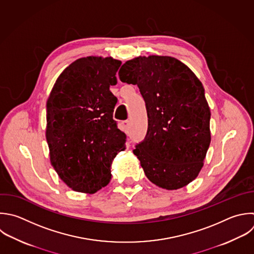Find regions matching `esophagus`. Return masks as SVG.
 Instances as JSON below:
<instances>
[{
	"label": "esophagus",
	"mask_w": 254,
	"mask_h": 254,
	"mask_svg": "<svg viewBox=\"0 0 254 254\" xmlns=\"http://www.w3.org/2000/svg\"><path fill=\"white\" fill-rule=\"evenodd\" d=\"M122 125H123V127H124V129H125V132H128L129 127H130V122H129L128 120H125V121L122 122Z\"/></svg>",
	"instance_id": "obj_1"
}]
</instances>
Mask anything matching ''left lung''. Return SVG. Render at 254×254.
<instances>
[{"label": "left lung", "instance_id": "8db88e82", "mask_svg": "<svg viewBox=\"0 0 254 254\" xmlns=\"http://www.w3.org/2000/svg\"><path fill=\"white\" fill-rule=\"evenodd\" d=\"M122 82L137 85L145 100L148 131L133 150L146 177L166 190L193 181L210 143V110L195 74L171 57H138L119 70Z\"/></svg>", "mask_w": 254, "mask_h": 254}]
</instances>
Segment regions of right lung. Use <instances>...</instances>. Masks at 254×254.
<instances>
[{
    "instance_id": "add662e5",
    "label": "right lung",
    "mask_w": 254,
    "mask_h": 254,
    "mask_svg": "<svg viewBox=\"0 0 254 254\" xmlns=\"http://www.w3.org/2000/svg\"><path fill=\"white\" fill-rule=\"evenodd\" d=\"M121 62L87 57L69 64L47 101L46 137L51 164L73 190L94 193L111 179V163L125 149L126 135L113 120Z\"/></svg>"
}]
</instances>
